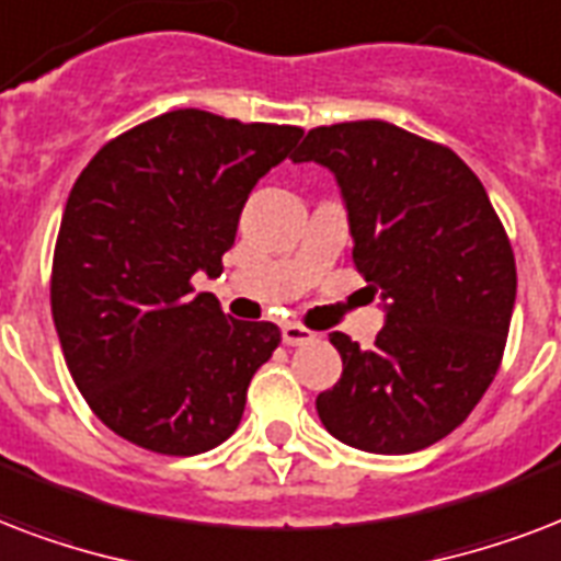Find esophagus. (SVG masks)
Returning a JSON list of instances; mask_svg holds the SVG:
<instances>
[{
	"instance_id": "obj_1",
	"label": "esophagus",
	"mask_w": 561,
	"mask_h": 561,
	"mask_svg": "<svg viewBox=\"0 0 561 561\" xmlns=\"http://www.w3.org/2000/svg\"><path fill=\"white\" fill-rule=\"evenodd\" d=\"M280 333H284V342L289 345V348H298V345H310V342H316V333L304 328V324H295V321H286L284 328H280Z\"/></svg>"
}]
</instances>
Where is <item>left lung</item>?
<instances>
[{
	"instance_id": "8db88e82",
	"label": "left lung",
	"mask_w": 561,
	"mask_h": 561,
	"mask_svg": "<svg viewBox=\"0 0 561 561\" xmlns=\"http://www.w3.org/2000/svg\"><path fill=\"white\" fill-rule=\"evenodd\" d=\"M293 160L336 175L354 263L389 298L368 351L330 333L342 377L316 398L321 424L368 454L436 445L501 368L518 284L501 216L457 151L383 119L312 128Z\"/></svg>"
}]
</instances>
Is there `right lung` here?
<instances>
[{
	"label": "right lung",
	"instance_id": "add662e5",
	"mask_svg": "<svg viewBox=\"0 0 561 561\" xmlns=\"http://www.w3.org/2000/svg\"><path fill=\"white\" fill-rule=\"evenodd\" d=\"M301 137L181 107L107 140L76 178L51 319L78 392L125 442L195 457L240 424L280 330L225 316L193 275H219L249 193Z\"/></svg>",
	"mask_w": 561,
	"mask_h": 561
}]
</instances>
